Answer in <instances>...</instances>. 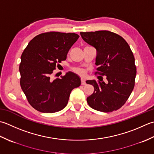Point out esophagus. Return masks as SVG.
I'll use <instances>...</instances> for the list:
<instances>
[{
    "label": "esophagus",
    "instance_id": "1",
    "mask_svg": "<svg viewBox=\"0 0 154 154\" xmlns=\"http://www.w3.org/2000/svg\"><path fill=\"white\" fill-rule=\"evenodd\" d=\"M81 84H82V85H83V86L86 85V84L85 80H84L83 78H82V80H81Z\"/></svg>",
    "mask_w": 154,
    "mask_h": 154
}]
</instances>
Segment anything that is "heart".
Returning a JSON list of instances; mask_svg holds the SVG:
<instances>
[{
    "label": "heart",
    "mask_w": 154,
    "mask_h": 154,
    "mask_svg": "<svg viewBox=\"0 0 154 154\" xmlns=\"http://www.w3.org/2000/svg\"><path fill=\"white\" fill-rule=\"evenodd\" d=\"M73 71L75 73H76L79 75H84V73H85V72H84L83 69L80 68H75L73 69Z\"/></svg>",
    "instance_id": "obj_1"
}]
</instances>
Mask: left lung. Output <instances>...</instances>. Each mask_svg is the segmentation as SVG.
I'll return each mask as SVG.
<instances>
[{
  "label": "left lung",
  "instance_id": "left-lung-1",
  "mask_svg": "<svg viewBox=\"0 0 154 154\" xmlns=\"http://www.w3.org/2000/svg\"><path fill=\"white\" fill-rule=\"evenodd\" d=\"M80 35L96 48L95 64L99 66L97 70L107 80H86L94 87L87 102L98 111L117 110L127 101L134 88L136 67L130 47L122 36L107 30L80 32Z\"/></svg>",
  "mask_w": 154,
  "mask_h": 154
}]
</instances>
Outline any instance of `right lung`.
Returning a JSON list of instances; mask_svg holds the SVG:
<instances>
[{
    "label": "right lung",
    "instance_id": "1",
    "mask_svg": "<svg viewBox=\"0 0 154 154\" xmlns=\"http://www.w3.org/2000/svg\"><path fill=\"white\" fill-rule=\"evenodd\" d=\"M79 37L75 33H42L31 40L24 50L19 66L20 86L36 110H62L67 105L71 91L80 86V76L72 72L60 78H51L56 66L66 59L69 50Z\"/></svg>",
    "mask_w": 154,
    "mask_h": 154
}]
</instances>
